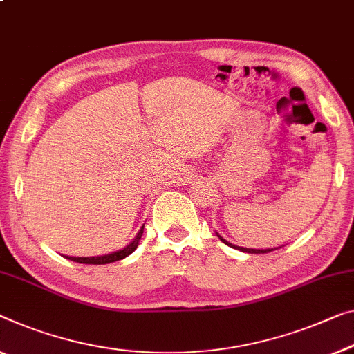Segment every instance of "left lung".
I'll return each mask as SVG.
<instances>
[{
  "instance_id": "obj_1",
  "label": "left lung",
  "mask_w": 354,
  "mask_h": 354,
  "mask_svg": "<svg viewBox=\"0 0 354 354\" xmlns=\"http://www.w3.org/2000/svg\"><path fill=\"white\" fill-rule=\"evenodd\" d=\"M220 237V236H218ZM221 239V242L223 243H226V245H230V247H232V248H237V250H241V252H245V253H254V254H261V253H269V252H272V250H274V248H272V250H254V248H242V247H236V245H232V243H230V242H226L225 241V239H223V237H220Z\"/></svg>"
}]
</instances>
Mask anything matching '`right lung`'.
Segmentation results:
<instances>
[{
  "instance_id": "right-lung-1",
  "label": "right lung",
  "mask_w": 354,
  "mask_h": 354,
  "mask_svg": "<svg viewBox=\"0 0 354 354\" xmlns=\"http://www.w3.org/2000/svg\"><path fill=\"white\" fill-rule=\"evenodd\" d=\"M142 232H144V226L140 227L138 236L133 239V242L129 243V245L124 247L123 250H118L115 253H111V254H104V257H91V258H73V257H68V259L74 261V263H80V264H109V263H115V261H120L123 258H127L128 254H131L136 248H138V243H139V239L142 237Z\"/></svg>"
}]
</instances>
